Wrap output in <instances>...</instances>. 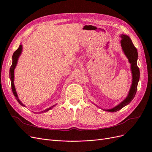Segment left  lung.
I'll return each mask as SVG.
<instances>
[{
  "instance_id": "obj_1",
  "label": "left lung",
  "mask_w": 152,
  "mask_h": 152,
  "mask_svg": "<svg viewBox=\"0 0 152 152\" xmlns=\"http://www.w3.org/2000/svg\"><path fill=\"white\" fill-rule=\"evenodd\" d=\"M121 37V46L123 53L128 59L129 63L131 64V71L132 73V84L131 88L129 91L127 97L120 103L118 105L116 106L115 107L110 110H103L106 111L110 112H116L119 111L124 106L130 103L135 96L138 83L140 79V69L137 66V59H138V52L137 48L134 46V45L129 36L124 34L120 36Z\"/></svg>"
}]
</instances>
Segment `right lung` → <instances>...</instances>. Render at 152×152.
Wrapping results in <instances>:
<instances>
[{
    "label": "right lung",
    "instance_id": "right-lung-1",
    "mask_svg": "<svg viewBox=\"0 0 152 152\" xmlns=\"http://www.w3.org/2000/svg\"><path fill=\"white\" fill-rule=\"evenodd\" d=\"M22 45L20 44L19 48L17 49L15 51L14 53L13 54V56H12V65H11L10 66V72H9V77H10V80H11V87H12V93L14 94V95L15 97V99H17V101L19 102V103L22 106H24L25 107V105L22 103L19 100V98H18V94H17L16 93V91H15V86H14V69L15 68V66L17 65V63H18V59L19 58L20 55L21 54V53H22ZM54 106V105H53V106H51V107H50L46 110H44V111H41V112H39L40 113H45V112H47L49 110H51L53 107Z\"/></svg>",
    "mask_w": 152,
    "mask_h": 152
}]
</instances>
